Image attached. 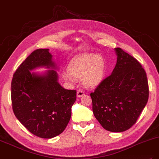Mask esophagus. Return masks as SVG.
<instances>
[{"label": "esophagus", "instance_id": "34e87169", "mask_svg": "<svg viewBox=\"0 0 159 159\" xmlns=\"http://www.w3.org/2000/svg\"><path fill=\"white\" fill-rule=\"evenodd\" d=\"M84 95H85V93L82 90H78V92H77V96H78V98L82 97V96H84Z\"/></svg>", "mask_w": 159, "mask_h": 159}]
</instances>
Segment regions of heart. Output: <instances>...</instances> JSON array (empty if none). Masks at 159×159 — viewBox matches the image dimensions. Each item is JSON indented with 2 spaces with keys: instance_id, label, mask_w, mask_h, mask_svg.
Masks as SVG:
<instances>
[{
  "instance_id": "heart-1",
  "label": "heart",
  "mask_w": 159,
  "mask_h": 159,
  "mask_svg": "<svg viewBox=\"0 0 159 159\" xmlns=\"http://www.w3.org/2000/svg\"><path fill=\"white\" fill-rule=\"evenodd\" d=\"M68 72H63L62 77L66 81H74L81 79L85 87H97L104 79L106 61L102 54L93 53L84 54L74 57L68 65Z\"/></svg>"
}]
</instances>
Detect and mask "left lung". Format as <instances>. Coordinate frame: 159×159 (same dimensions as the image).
Masks as SVG:
<instances>
[{
	"label": "left lung",
	"instance_id": "1",
	"mask_svg": "<svg viewBox=\"0 0 159 159\" xmlns=\"http://www.w3.org/2000/svg\"><path fill=\"white\" fill-rule=\"evenodd\" d=\"M117 64L111 74L90 93L96 119L111 132L131 128L148 98L146 72L141 64L120 48H115Z\"/></svg>",
	"mask_w": 159,
	"mask_h": 159
}]
</instances>
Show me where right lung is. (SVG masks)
Wrapping results in <instances>:
<instances>
[{"label":"right lung","instance_id":"right-lung-1","mask_svg":"<svg viewBox=\"0 0 159 159\" xmlns=\"http://www.w3.org/2000/svg\"><path fill=\"white\" fill-rule=\"evenodd\" d=\"M49 49H38L26 57L13 75L12 109L16 117L34 135L50 139L64 131L76 99V91L58 82L57 66ZM38 67L44 73L31 72Z\"/></svg>","mask_w":159,"mask_h":159}]
</instances>
